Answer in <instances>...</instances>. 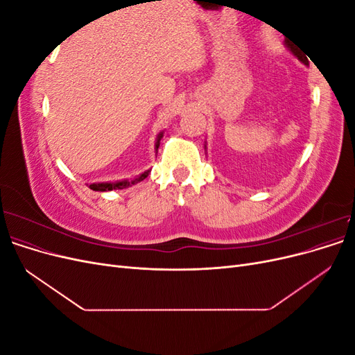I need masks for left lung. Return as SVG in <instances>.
Wrapping results in <instances>:
<instances>
[{
  "mask_svg": "<svg viewBox=\"0 0 355 355\" xmlns=\"http://www.w3.org/2000/svg\"><path fill=\"white\" fill-rule=\"evenodd\" d=\"M284 44H286V47L290 50V51H292L293 53V55L300 60V62H302L304 63V65H308V58L304 55V53L302 51H300L296 46H293V44H290V42L286 40L284 41ZM204 149H207V145H204Z\"/></svg>",
  "mask_w": 355,
  "mask_h": 355,
  "instance_id": "left-lung-1",
  "label": "left lung"
}]
</instances>
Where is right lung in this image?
I'll use <instances>...</instances> for the list:
<instances>
[{"label": "right lung", "instance_id": "add662e5", "mask_svg": "<svg viewBox=\"0 0 355 355\" xmlns=\"http://www.w3.org/2000/svg\"><path fill=\"white\" fill-rule=\"evenodd\" d=\"M163 133L164 132H159L158 136H157V141H155V153L158 151V146H159V141L161 137H163ZM149 171L151 170H146L144 171V173L139 175L137 178L128 180V179H124V180H116V182H99V184H90V189L93 191H101V192H105V191H112V189H123V188H128L132 187L135 184H137V182H142L145 178H148Z\"/></svg>", "mask_w": 355, "mask_h": 355}]
</instances>
